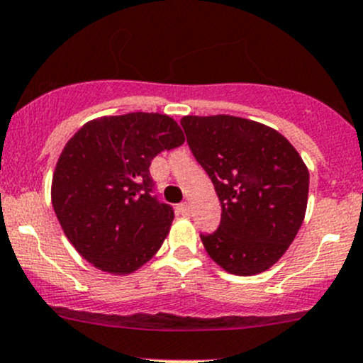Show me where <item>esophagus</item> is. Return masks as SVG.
I'll return each mask as SVG.
<instances>
[{"label": "esophagus", "mask_w": 363, "mask_h": 363, "mask_svg": "<svg viewBox=\"0 0 363 363\" xmlns=\"http://www.w3.org/2000/svg\"><path fill=\"white\" fill-rule=\"evenodd\" d=\"M178 213H180L182 216H189L190 214V203L189 202H182L178 203Z\"/></svg>", "instance_id": "1"}]
</instances>
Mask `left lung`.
<instances>
[{
  "instance_id": "left-lung-1",
  "label": "left lung",
  "mask_w": 363,
  "mask_h": 363,
  "mask_svg": "<svg viewBox=\"0 0 363 363\" xmlns=\"http://www.w3.org/2000/svg\"><path fill=\"white\" fill-rule=\"evenodd\" d=\"M194 157L221 202V221L201 233L214 262L231 274L269 269L302 226L308 171L281 133L245 118H182Z\"/></svg>"
}]
</instances>
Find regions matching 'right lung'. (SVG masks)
Listing matches in <instances>:
<instances>
[{"label":"right lung","instance_id":"1","mask_svg":"<svg viewBox=\"0 0 363 363\" xmlns=\"http://www.w3.org/2000/svg\"><path fill=\"white\" fill-rule=\"evenodd\" d=\"M183 142L177 121L160 113L92 120L68 140L52 174L51 201L87 262L128 274L160 250L174 211L157 199L149 166Z\"/></svg>","mask_w":363,"mask_h":363}]
</instances>
